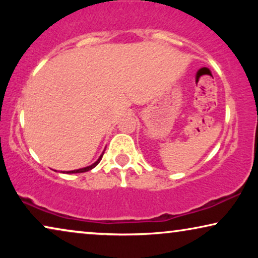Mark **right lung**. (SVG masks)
Instances as JSON below:
<instances>
[{
	"instance_id": "1",
	"label": "right lung",
	"mask_w": 258,
	"mask_h": 258,
	"mask_svg": "<svg viewBox=\"0 0 258 258\" xmlns=\"http://www.w3.org/2000/svg\"><path fill=\"white\" fill-rule=\"evenodd\" d=\"M102 156H103V155H101L100 156V158H98V160L95 162L94 164H91V165H89V167H86V168H82V169H77V170H72V171H67V174H76V172H86V171H88V170H91V169L93 168H95L96 167V165L100 163V161L102 160Z\"/></svg>"
}]
</instances>
